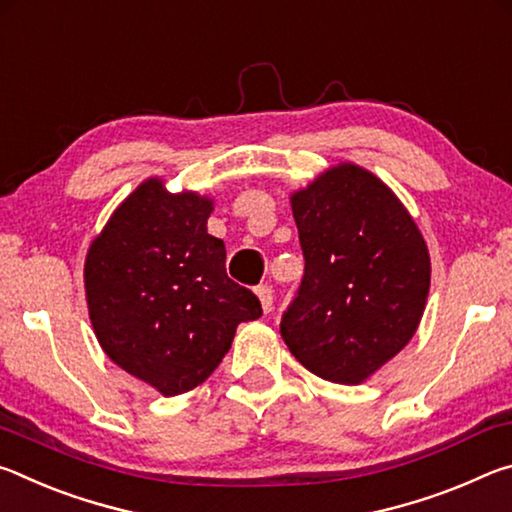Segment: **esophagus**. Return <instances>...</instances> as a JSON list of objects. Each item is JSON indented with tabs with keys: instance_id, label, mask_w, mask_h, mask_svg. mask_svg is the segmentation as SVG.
<instances>
[{
	"instance_id": "1",
	"label": "esophagus",
	"mask_w": 512,
	"mask_h": 512,
	"mask_svg": "<svg viewBox=\"0 0 512 512\" xmlns=\"http://www.w3.org/2000/svg\"><path fill=\"white\" fill-rule=\"evenodd\" d=\"M257 298H259V305H262L264 314H271L273 311V289L271 287H257Z\"/></svg>"
}]
</instances>
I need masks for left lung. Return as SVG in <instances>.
<instances>
[{
    "label": "left lung",
    "mask_w": 512,
    "mask_h": 512,
    "mask_svg": "<svg viewBox=\"0 0 512 512\" xmlns=\"http://www.w3.org/2000/svg\"><path fill=\"white\" fill-rule=\"evenodd\" d=\"M305 277L282 339L309 372L357 386L413 339L431 284L422 232L384 180L339 162L291 194Z\"/></svg>",
    "instance_id": "8db88e82"
}]
</instances>
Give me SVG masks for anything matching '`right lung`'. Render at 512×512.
<instances>
[{"mask_svg": "<svg viewBox=\"0 0 512 512\" xmlns=\"http://www.w3.org/2000/svg\"><path fill=\"white\" fill-rule=\"evenodd\" d=\"M214 198L171 194L146 178L110 214L85 255L83 282L101 350L164 397L201 386L237 325L262 316L253 291L225 273V246L207 235Z\"/></svg>", "mask_w": 512, "mask_h": 512, "instance_id": "1", "label": "right lung"}]
</instances>
